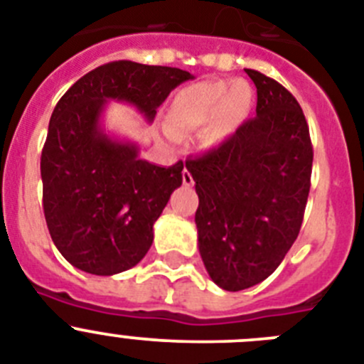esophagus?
Masks as SVG:
<instances>
[{
    "instance_id": "1",
    "label": "esophagus",
    "mask_w": 364,
    "mask_h": 364,
    "mask_svg": "<svg viewBox=\"0 0 364 364\" xmlns=\"http://www.w3.org/2000/svg\"><path fill=\"white\" fill-rule=\"evenodd\" d=\"M183 185L185 186H192L194 185V178H192V174H190L188 170H183Z\"/></svg>"
}]
</instances>
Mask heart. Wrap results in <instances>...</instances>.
Returning <instances> with one entry per match:
<instances>
[{"mask_svg": "<svg viewBox=\"0 0 364 364\" xmlns=\"http://www.w3.org/2000/svg\"><path fill=\"white\" fill-rule=\"evenodd\" d=\"M252 90L245 81H205L183 88L168 110V129L174 134L192 132L208 125L205 141H223L252 105Z\"/></svg>", "mask_w": 364, "mask_h": 364, "instance_id": "b5f03b06", "label": "heart"}]
</instances>
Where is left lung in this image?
<instances>
[{"mask_svg": "<svg viewBox=\"0 0 364 364\" xmlns=\"http://www.w3.org/2000/svg\"><path fill=\"white\" fill-rule=\"evenodd\" d=\"M245 72L257 88V116L186 161L199 198V254L228 292L261 283L284 259L301 230L314 161L296 97L261 72Z\"/></svg>", "mask_w": 364, "mask_h": 364, "instance_id": "1", "label": "left lung"}]
</instances>
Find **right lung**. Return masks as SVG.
<instances>
[{
	"label": "right lung",
	"mask_w": 364,
	"mask_h": 364,
	"mask_svg": "<svg viewBox=\"0 0 364 364\" xmlns=\"http://www.w3.org/2000/svg\"><path fill=\"white\" fill-rule=\"evenodd\" d=\"M186 70L134 61L94 68L63 94L41 152L43 212L55 248L72 267L114 276L136 267L154 241L152 227L183 183V161L163 168L139 159L132 143L100 125L109 100L134 105L149 121Z\"/></svg>",
	"instance_id": "add662e5"
}]
</instances>
